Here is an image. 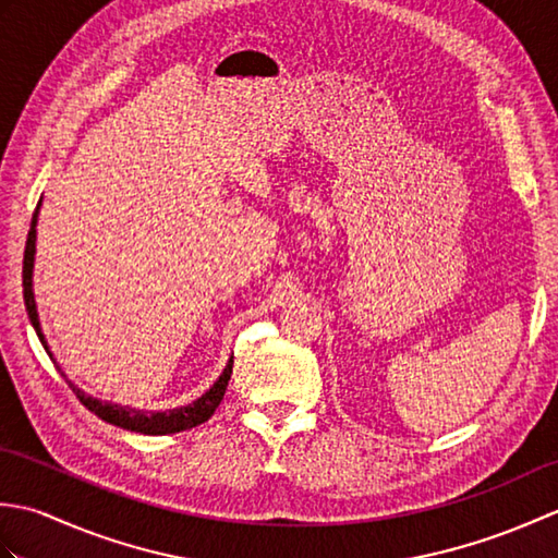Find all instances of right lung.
<instances>
[{
    "label": "right lung",
    "instance_id": "add662e5",
    "mask_svg": "<svg viewBox=\"0 0 558 558\" xmlns=\"http://www.w3.org/2000/svg\"><path fill=\"white\" fill-rule=\"evenodd\" d=\"M43 201H38V208L33 213L31 220V230H28V240H26V252H23V302H26V312L31 324L38 333L43 348L47 350V354L52 357L50 348H47V340L43 336L40 328V318H38V310H35V298H33V264H35V225H38V210H40ZM232 374V357L225 366L222 374L218 376V381L213 384L204 396L196 398L194 402H189L184 408H174V410H162V412H150V410H136V408H126V405H117V402H108V400H98L93 396H86L81 388H76L74 384H69L71 390H74L76 398L86 405L93 414H98L100 420L110 422L114 426H122V429L136 432V434H148V436H162V434H174V432H184L192 429V426L204 424L216 408L220 405V400L228 390V381Z\"/></svg>",
    "mask_w": 558,
    "mask_h": 558
}]
</instances>
